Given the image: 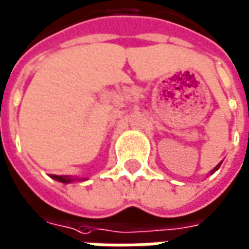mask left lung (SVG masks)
Here are the masks:
<instances>
[{
	"instance_id": "obj_1",
	"label": "left lung",
	"mask_w": 249,
	"mask_h": 249,
	"mask_svg": "<svg viewBox=\"0 0 249 249\" xmlns=\"http://www.w3.org/2000/svg\"><path fill=\"white\" fill-rule=\"evenodd\" d=\"M221 166V163H219V165H217V166L214 167V169H213V170H211V172H213V173H214V172H215V170H218V167Z\"/></svg>"
}]
</instances>
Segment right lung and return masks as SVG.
Here are the masks:
<instances>
[{"mask_svg": "<svg viewBox=\"0 0 249 249\" xmlns=\"http://www.w3.org/2000/svg\"><path fill=\"white\" fill-rule=\"evenodd\" d=\"M52 178H54V180H57V181L60 182H65V184L72 182L75 180V178H72V177H69V176H57V174H52Z\"/></svg>", "mask_w": 249, "mask_h": 249, "instance_id": "add662e5", "label": "right lung"}]
</instances>
